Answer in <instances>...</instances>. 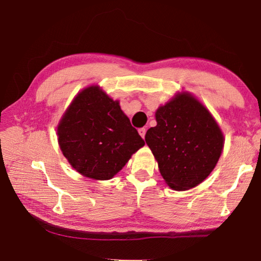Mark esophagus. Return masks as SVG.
<instances>
[{
	"label": "esophagus",
	"instance_id": "34e87169",
	"mask_svg": "<svg viewBox=\"0 0 261 261\" xmlns=\"http://www.w3.org/2000/svg\"><path fill=\"white\" fill-rule=\"evenodd\" d=\"M138 132L141 136V138H145V135H146V129H145V127H141V129L138 130Z\"/></svg>",
	"mask_w": 261,
	"mask_h": 261
}]
</instances>
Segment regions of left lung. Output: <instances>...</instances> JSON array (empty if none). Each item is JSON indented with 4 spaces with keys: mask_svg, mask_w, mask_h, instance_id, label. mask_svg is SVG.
Masks as SVG:
<instances>
[{
    "mask_svg": "<svg viewBox=\"0 0 261 261\" xmlns=\"http://www.w3.org/2000/svg\"><path fill=\"white\" fill-rule=\"evenodd\" d=\"M156 126L145 140L159 170L171 189L189 190L201 183L219 161L223 135L208 110L182 93L159 108Z\"/></svg>",
    "mask_w": 261,
    "mask_h": 261,
    "instance_id": "8db88e82",
    "label": "left lung"
}]
</instances>
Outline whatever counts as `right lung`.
I'll return each mask as SVG.
<instances>
[{"label": "right lung", "mask_w": 261, "mask_h": 261, "mask_svg": "<svg viewBox=\"0 0 261 261\" xmlns=\"http://www.w3.org/2000/svg\"><path fill=\"white\" fill-rule=\"evenodd\" d=\"M57 135L70 165L86 177L100 180L116 175L145 145L118 101L98 86L77 94L60 122Z\"/></svg>", "instance_id": "right-lung-1"}]
</instances>
